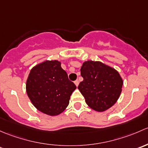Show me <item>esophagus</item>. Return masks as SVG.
Listing matches in <instances>:
<instances>
[{
  "mask_svg": "<svg viewBox=\"0 0 148 148\" xmlns=\"http://www.w3.org/2000/svg\"><path fill=\"white\" fill-rule=\"evenodd\" d=\"M74 83H75V85H76V86H78V85H79V80H76L74 82Z\"/></svg>",
  "mask_w": 148,
  "mask_h": 148,
  "instance_id": "esophagus-1",
  "label": "esophagus"
}]
</instances>
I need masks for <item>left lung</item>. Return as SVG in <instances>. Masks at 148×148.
Returning <instances> with one entry per match:
<instances>
[{
	"label": "left lung",
	"instance_id": "8db88e82",
	"mask_svg": "<svg viewBox=\"0 0 148 148\" xmlns=\"http://www.w3.org/2000/svg\"><path fill=\"white\" fill-rule=\"evenodd\" d=\"M80 74L83 80L78 89L90 108L103 112L116 103L123 85L116 70L100 61L88 60L83 63Z\"/></svg>",
	"mask_w": 148,
	"mask_h": 148
}]
</instances>
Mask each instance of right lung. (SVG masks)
<instances>
[{"instance_id":"obj_1","label":"right lung","mask_w":148,"mask_h":148,"mask_svg":"<svg viewBox=\"0 0 148 148\" xmlns=\"http://www.w3.org/2000/svg\"><path fill=\"white\" fill-rule=\"evenodd\" d=\"M75 85L58 60H45L30 70L26 81V92L39 111L55 116L63 112L69 104Z\"/></svg>"}]
</instances>
